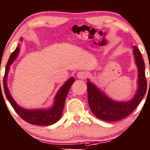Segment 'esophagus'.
Returning <instances> with one entry per match:
<instances>
[{
  "instance_id": "1",
  "label": "esophagus",
  "mask_w": 150,
  "mask_h": 150,
  "mask_svg": "<svg viewBox=\"0 0 150 150\" xmlns=\"http://www.w3.org/2000/svg\"><path fill=\"white\" fill-rule=\"evenodd\" d=\"M76 76L77 78L79 79H85L87 76V74L84 71H79L77 74Z\"/></svg>"
}]
</instances>
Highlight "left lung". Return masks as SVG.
Returning <instances> with one entry per match:
<instances>
[{"mask_svg":"<svg viewBox=\"0 0 150 150\" xmlns=\"http://www.w3.org/2000/svg\"><path fill=\"white\" fill-rule=\"evenodd\" d=\"M133 54L135 64L138 69V86L136 94L131 100L127 101L112 100L96 87L94 83L87 79L88 105L92 113L97 118L107 122H115L125 118L137 107L144 97L146 91V79L144 72L145 65L141 53L136 46L133 47Z\"/></svg>","mask_w":150,"mask_h":150,"instance_id":"obj_1","label":"left lung"}]
</instances>
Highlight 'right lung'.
<instances>
[{"label":"right lung","mask_w":150,"mask_h":150,"mask_svg":"<svg viewBox=\"0 0 150 150\" xmlns=\"http://www.w3.org/2000/svg\"><path fill=\"white\" fill-rule=\"evenodd\" d=\"M21 41H23L22 38ZM19 52H20V45H18L15 51L12 53L8 61L7 64H6V71H5L4 78V88L5 94H6L8 100L10 102L14 110L25 122L31 124V125H40V126H47V125H53V124L57 122L62 117L66 98H67V94L70 89V87L74 82V77H71L69 80H67L62 85V87L59 88V90L56 93L53 106L49 109H27L23 108L19 106L16 102L15 100L13 99L7 85L8 74L10 70V66L16 59Z\"/></svg>","instance_id":"right-lung-1"}]
</instances>
